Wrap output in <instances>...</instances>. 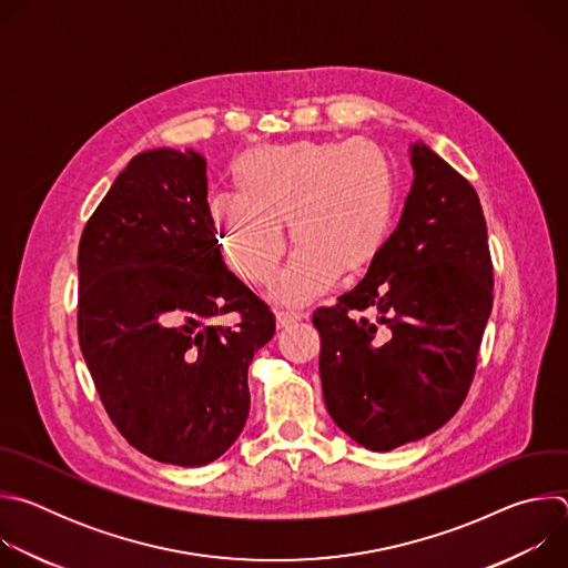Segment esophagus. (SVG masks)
<instances>
[{
	"instance_id": "esophagus-1",
	"label": "esophagus",
	"mask_w": 568,
	"mask_h": 568,
	"mask_svg": "<svg viewBox=\"0 0 568 568\" xmlns=\"http://www.w3.org/2000/svg\"><path fill=\"white\" fill-rule=\"evenodd\" d=\"M301 318H303L301 312H285V310H281V312H276V326L278 328H287V326H292V323H296Z\"/></svg>"
}]
</instances>
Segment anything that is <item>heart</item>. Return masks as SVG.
<instances>
[{"mask_svg":"<svg viewBox=\"0 0 568 568\" xmlns=\"http://www.w3.org/2000/svg\"><path fill=\"white\" fill-rule=\"evenodd\" d=\"M231 180L235 193L209 202L220 252L242 281L265 285L285 254L287 222L296 250L272 287L283 305L310 303L342 272H362L390 231L393 166L366 139L256 148L235 161Z\"/></svg>","mask_w":568,"mask_h":568,"instance_id":"heart-1","label":"heart"}]
</instances>
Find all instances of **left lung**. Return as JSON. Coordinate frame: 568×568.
<instances>
[{"instance_id": "8db88e82", "label": "left lung", "mask_w": 568, "mask_h": 568, "mask_svg": "<svg viewBox=\"0 0 568 568\" xmlns=\"http://www.w3.org/2000/svg\"><path fill=\"white\" fill-rule=\"evenodd\" d=\"M412 166L402 217L366 276L312 316L326 409L373 452L420 440L458 412L493 312L488 226L474 186L423 141L412 145Z\"/></svg>"}]
</instances>
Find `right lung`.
<instances>
[{
	"instance_id": "obj_1",
	"label": "right lung",
	"mask_w": 568,
	"mask_h": 568,
	"mask_svg": "<svg viewBox=\"0 0 568 568\" xmlns=\"http://www.w3.org/2000/svg\"><path fill=\"white\" fill-rule=\"evenodd\" d=\"M237 311L233 329L214 318ZM276 331L222 261L195 150L136 154L78 247V342L103 407L141 454L220 458L250 416L247 371Z\"/></svg>"
}]
</instances>
